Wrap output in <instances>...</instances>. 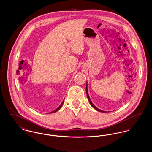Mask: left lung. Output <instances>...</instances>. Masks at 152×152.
<instances>
[{"instance_id":"1","label":"left lung","mask_w":152,"mask_h":152,"mask_svg":"<svg viewBox=\"0 0 152 152\" xmlns=\"http://www.w3.org/2000/svg\"><path fill=\"white\" fill-rule=\"evenodd\" d=\"M86 92H87V97H88V100L89 101V102H90V104H91V105H92V107L94 108L96 110H97V111H99V112H105V111H103V110H101L100 109H99V108H97L96 107H95L94 106V104L92 103V102L91 101V99H90V98H89V94H88V89H87V85H86Z\"/></svg>"}]
</instances>
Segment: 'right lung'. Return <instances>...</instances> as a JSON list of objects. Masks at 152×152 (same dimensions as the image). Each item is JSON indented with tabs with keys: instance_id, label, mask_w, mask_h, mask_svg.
Returning a JSON list of instances; mask_svg holds the SVG:
<instances>
[{
	"instance_id": "add662e5",
	"label": "right lung",
	"mask_w": 152,
	"mask_h": 152,
	"mask_svg": "<svg viewBox=\"0 0 152 152\" xmlns=\"http://www.w3.org/2000/svg\"><path fill=\"white\" fill-rule=\"evenodd\" d=\"M64 100L63 101V102H62V103L61 104V105H60V106H59V107H58V108L56 109V110H55L54 111H53V112H51L50 113H55V112H57L58 110H59V109H60V108H61V107H62V105H63V102H64Z\"/></svg>"
}]
</instances>
